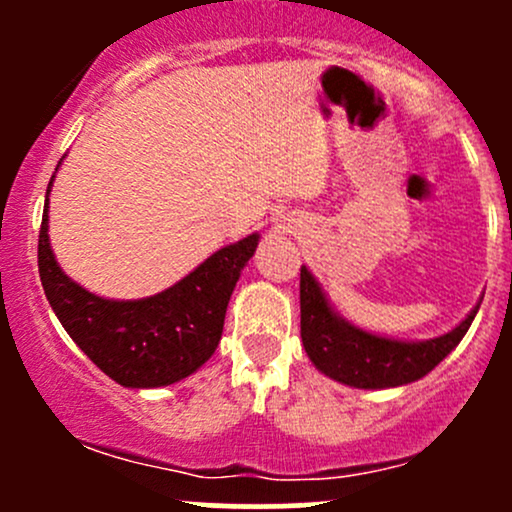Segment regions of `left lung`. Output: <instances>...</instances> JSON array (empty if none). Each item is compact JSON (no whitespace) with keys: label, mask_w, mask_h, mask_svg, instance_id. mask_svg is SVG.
<instances>
[{"label":"left lung","mask_w":512,"mask_h":512,"mask_svg":"<svg viewBox=\"0 0 512 512\" xmlns=\"http://www.w3.org/2000/svg\"><path fill=\"white\" fill-rule=\"evenodd\" d=\"M479 305L455 330L426 342H397L358 330L332 310L320 284L301 267V337L317 370L337 383L383 390L424 378L462 342Z\"/></svg>","instance_id":"left-lung-1"}]
</instances>
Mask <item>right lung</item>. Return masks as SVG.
I'll return each mask as SVG.
<instances>
[{"instance_id":"obj_1","label":"right lung","mask_w":512,"mask_h":512,"mask_svg":"<svg viewBox=\"0 0 512 512\" xmlns=\"http://www.w3.org/2000/svg\"><path fill=\"white\" fill-rule=\"evenodd\" d=\"M50 187L52 180L48 195ZM257 240L260 236L252 233L226 245L156 296L108 301L81 289L60 269L50 250L45 199L38 272L62 327L108 378L122 387H163L195 373L216 351L228 301Z\"/></svg>"}]
</instances>
